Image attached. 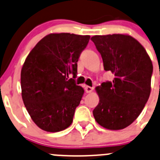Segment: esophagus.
Returning <instances> with one entry per match:
<instances>
[{"label":"esophagus","instance_id":"34e87169","mask_svg":"<svg viewBox=\"0 0 160 160\" xmlns=\"http://www.w3.org/2000/svg\"><path fill=\"white\" fill-rule=\"evenodd\" d=\"M93 89H94V88H91V87H90V86H86V87H85V91H86L87 93L92 92Z\"/></svg>","mask_w":160,"mask_h":160}]
</instances>
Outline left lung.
Here are the masks:
<instances>
[{
    "instance_id": "left-lung-1",
    "label": "left lung",
    "mask_w": 160,
    "mask_h": 160,
    "mask_svg": "<svg viewBox=\"0 0 160 160\" xmlns=\"http://www.w3.org/2000/svg\"><path fill=\"white\" fill-rule=\"evenodd\" d=\"M91 41L104 69L114 74L112 81L96 88L99 102L93 115L106 129H123L138 117L149 98L152 63L143 46L129 35H96Z\"/></svg>"
}]
</instances>
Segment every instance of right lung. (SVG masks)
<instances>
[{"mask_svg":"<svg viewBox=\"0 0 160 160\" xmlns=\"http://www.w3.org/2000/svg\"><path fill=\"white\" fill-rule=\"evenodd\" d=\"M90 36L51 33L39 41L21 71L22 98L37 127L58 132L71 125L84 91L76 78L77 62Z\"/></svg>","mask_w":160,"mask_h":160,"instance_id":"1","label":"right lung"}]
</instances>
